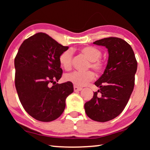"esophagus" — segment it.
I'll return each instance as SVG.
<instances>
[{"label":"esophagus","mask_w":150,"mask_h":150,"mask_svg":"<svg viewBox=\"0 0 150 150\" xmlns=\"http://www.w3.org/2000/svg\"><path fill=\"white\" fill-rule=\"evenodd\" d=\"M73 88H74L75 92H77V91H80L82 90V88L77 87V86H74V87H73Z\"/></svg>","instance_id":"obj_1"}]
</instances>
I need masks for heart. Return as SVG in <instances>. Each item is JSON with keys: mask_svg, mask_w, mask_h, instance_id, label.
<instances>
[{"mask_svg": "<svg viewBox=\"0 0 150 150\" xmlns=\"http://www.w3.org/2000/svg\"><path fill=\"white\" fill-rule=\"evenodd\" d=\"M80 52L90 61L89 67L100 73L105 67L103 62L100 59L101 57L100 51L93 46H86L80 49ZM73 52L71 50H67L63 52L59 57V62L62 67L65 70H69L72 66ZM67 81L72 83L75 86L82 87L92 81L95 79V74L91 71L86 72L74 71L65 76Z\"/></svg>", "mask_w": 150, "mask_h": 150, "instance_id": "obj_1", "label": "heart"}]
</instances>
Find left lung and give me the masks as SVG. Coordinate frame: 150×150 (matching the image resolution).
Wrapping results in <instances>:
<instances>
[{"instance_id": "left-lung-1", "label": "left lung", "mask_w": 150, "mask_h": 150, "mask_svg": "<svg viewBox=\"0 0 150 150\" xmlns=\"http://www.w3.org/2000/svg\"><path fill=\"white\" fill-rule=\"evenodd\" d=\"M93 44L107 48L108 59L104 73L95 83L100 89L85 104V110L91 119L105 122L118 116L126 106L134 89L138 64L132 48L125 40L110 37Z\"/></svg>"}]
</instances>
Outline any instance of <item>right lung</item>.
I'll return each instance as SVG.
<instances>
[{
  "label": "right lung",
  "instance_id": "right-lung-1",
  "mask_svg": "<svg viewBox=\"0 0 150 150\" xmlns=\"http://www.w3.org/2000/svg\"><path fill=\"white\" fill-rule=\"evenodd\" d=\"M68 48L40 32L24 40L15 57V86L20 101L38 120L59 118L65 110L66 98L73 92L69 81L55 84L63 73L59 57Z\"/></svg>",
  "mask_w": 150,
  "mask_h": 150
}]
</instances>
